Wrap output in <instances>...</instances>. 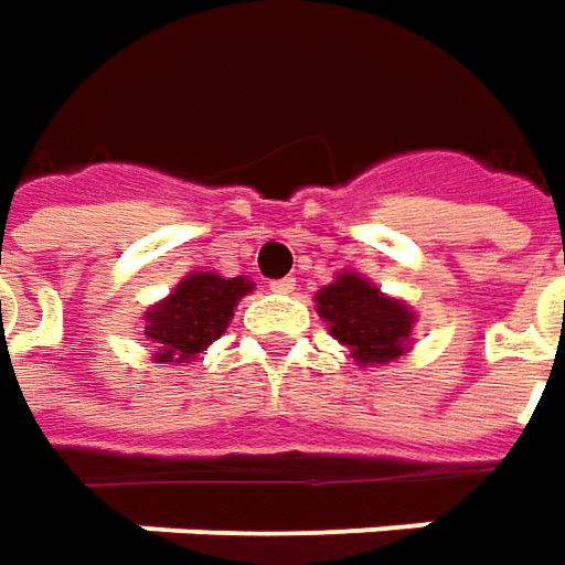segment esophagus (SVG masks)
<instances>
[{
    "label": "esophagus",
    "instance_id": "1",
    "mask_svg": "<svg viewBox=\"0 0 565 565\" xmlns=\"http://www.w3.org/2000/svg\"><path fill=\"white\" fill-rule=\"evenodd\" d=\"M270 289L279 291V295H289V291H295V279H291V276L274 279V282H270Z\"/></svg>",
    "mask_w": 565,
    "mask_h": 565
}]
</instances>
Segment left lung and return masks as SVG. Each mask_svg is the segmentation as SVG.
<instances>
[{"label":"left lung","mask_w":565,"mask_h":565,"mask_svg":"<svg viewBox=\"0 0 565 565\" xmlns=\"http://www.w3.org/2000/svg\"><path fill=\"white\" fill-rule=\"evenodd\" d=\"M317 310L356 363H391L406 348L412 313L360 274H341L317 295Z\"/></svg>","instance_id":"obj_1"}]
</instances>
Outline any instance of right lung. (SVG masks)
Here are the masks:
<instances>
[{"label": "right lung", "instance_id": "add662e5", "mask_svg": "<svg viewBox=\"0 0 565 565\" xmlns=\"http://www.w3.org/2000/svg\"><path fill=\"white\" fill-rule=\"evenodd\" d=\"M252 291L243 276L190 274L169 298L147 313L143 334L159 348V363H181L217 341L233 317V307Z\"/></svg>", "mask_w": 565, "mask_h": 565}]
</instances>
